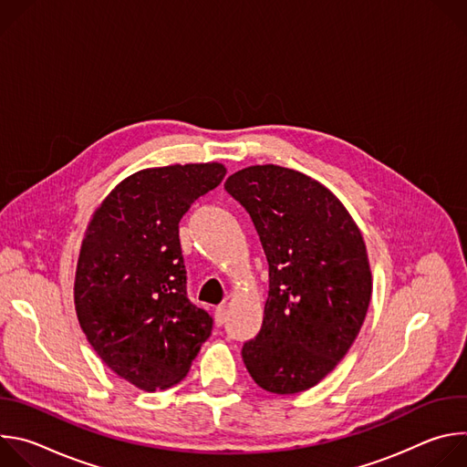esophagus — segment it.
I'll return each mask as SVG.
<instances>
[{"label": "esophagus", "mask_w": 467, "mask_h": 467, "mask_svg": "<svg viewBox=\"0 0 467 467\" xmlns=\"http://www.w3.org/2000/svg\"><path fill=\"white\" fill-rule=\"evenodd\" d=\"M225 319H227V306H225V305L216 306V310H214V321H216V325L222 327V325L225 323Z\"/></svg>", "instance_id": "obj_1"}]
</instances>
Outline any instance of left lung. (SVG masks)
<instances>
[{
    "label": "left lung",
    "mask_w": 467,
    "mask_h": 467,
    "mask_svg": "<svg viewBox=\"0 0 467 467\" xmlns=\"http://www.w3.org/2000/svg\"><path fill=\"white\" fill-rule=\"evenodd\" d=\"M225 190L247 211L270 270L244 364L265 391H305L338 366L366 319L373 283L362 233L335 193L290 168H244Z\"/></svg>",
    "instance_id": "left-lung-1"
}]
</instances>
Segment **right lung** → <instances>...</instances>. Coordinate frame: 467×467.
<instances>
[{"label": "right lung", "instance_id": "1", "mask_svg": "<svg viewBox=\"0 0 467 467\" xmlns=\"http://www.w3.org/2000/svg\"><path fill=\"white\" fill-rule=\"evenodd\" d=\"M225 173L220 162L140 170L116 184L85 231L79 325L98 357L140 389L181 382L211 337L213 317L186 297L179 222Z\"/></svg>", "mask_w": 467, "mask_h": 467}]
</instances>
